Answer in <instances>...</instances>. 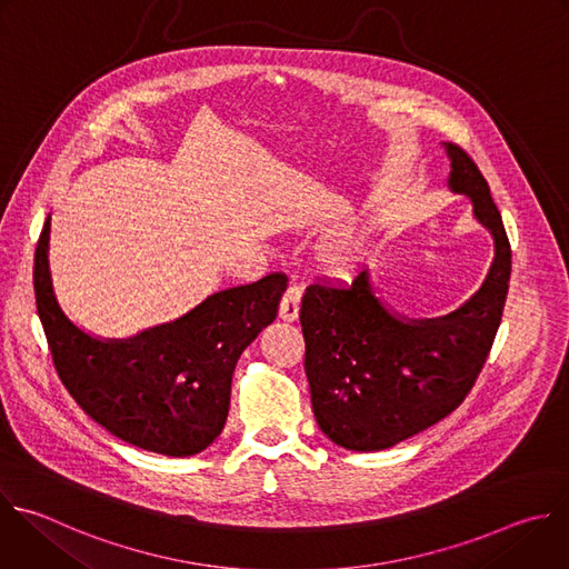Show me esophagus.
Returning a JSON list of instances; mask_svg holds the SVG:
<instances>
[{"label":"esophagus","mask_w":569,"mask_h":569,"mask_svg":"<svg viewBox=\"0 0 569 569\" xmlns=\"http://www.w3.org/2000/svg\"><path fill=\"white\" fill-rule=\"evenodd\" d=\"M301 295H303L301 286H297V283H290V286H288V290H286L283 299H281V306H279V317H281L283 321H297Z\"/></svg>","instance_id":"obj_1"}]
</instances>
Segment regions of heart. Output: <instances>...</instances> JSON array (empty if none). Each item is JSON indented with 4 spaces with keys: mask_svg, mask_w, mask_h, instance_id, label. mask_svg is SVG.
Instances as JSON below:
<instances>
[{
    "mask_svg": "<svg viewBox=\"0 0 569 569\" xmlns=\"http://www.w3.org/2000/svg\"><path fill=\"white\" fill-rule=\"evenodd\" d=\"M350 261H352V248H348V246H339V248H335V250L328 254V263H330L332 268H339V270H343Z\"/></svg>",
    "mask_w": 569,
    "mask_h": 569,
    "instance_id": "heart-1",
    "label": "heart"
}]
</instances>
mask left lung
<instances>
[{
    "instance_id": "8db88e82",
    "label": "left lung",
    "mask_w": 569,
    "mask_h": 569,
    "mask_svg": "<svg viewBox=\"0 0 569 569\" xmlns=\"http://www.w3.org/2000/svg\"><path fill=\"white\" fill-rule=\"evenodd\" d=\"M449 184L473 201L496 241L480 292L442 319L402 321L375 299L366 272L350 286L317 279L301 299L306 375L319 429L350 451L389 449L453 413L491 352L509 290L511 248L473 158L456 142Z\"/></svg>"
}]
</instances>
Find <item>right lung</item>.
<instances>
[{"mask_svg": "<svg viewBox=\"0 0 569 569\" xmlns=\"http://www.w3.org/2000/svg\"><path fill=\"white\" fill-rule=\"evenodd\" d=\"M47 219L36 248L38 315L62 385L116 438L184 458L223 431L237 359L274 321L286 274L212 295L182 319L127 341H100L69 321L49 274Z\"/></svg>", "mask_w": 569, "mask_h": 569, "instance_id": "add662e5", "label": "right lung"}]
</instances>
